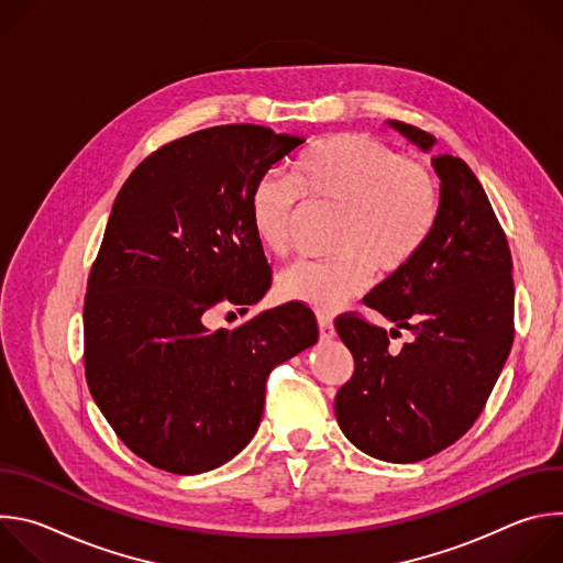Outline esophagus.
Wrapping results in <instances>:
<instances>
[{
  "label": "esophagus",
  "instance_id": "obj_1",
  "mask_svg": "<svg viewBox=\"0 0 563 563\" xmlns=\"http://www.w3.org/2000/svg\"><path fill=\"white\" fill-rule=\"evenodd\" d=\"M318 334H320V341H330L334 339V323L332 318L325 316V313H318Z\"/></svg>",
  "mask_w": 563,
  "mask_h": 563
}]
</instances>
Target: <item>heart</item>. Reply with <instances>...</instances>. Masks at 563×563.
Segmentation results:
<instances>
[{
  "instance_id": "obj_1",
  "label": "heart",
  "mask_w": 563,
  "mask_h": 563,
  "mask_svg": "<svg viewBox=\"0 0 563 563\" xmlns=\"http://www.w3.org/2000/svg\"><path fill=\"white\" fill-rule=\"evenodd\" d=\"M300 198L341 209L328 261H296L278 274V294L318 311H334L372 278L396 274L419 254L439 209L430 172L363 133L313 142L291 167V180L263 176L250 194V222L261 247L283 256Z\"/></svg>"
}]
</instances>
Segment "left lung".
<instances>
[{
    "mask_svg": "<svg viewBox=\"0 0 563 563\" xmlns=\"http://www.w3.org/2000/svg\"><path fill=\"white\" fill-rule=\"evenodd\" d=\"M423 151L434 135L387 120ZM441 180L434 227L400 272L363 302L396 325L385 332L356 313L336 318L354 356V374L334 408L343 434L365 454L389 463L423 461L459 441L478 419L515 339L512 256L493 205L454 155L432 157ZM416 339L400 353L388 336Z\"/></svg>",
    "mask_w": 563,
    "mask_h": 563,
    "instance_id": "8db88e82",
    "label": "left lung"
}]
</instances>
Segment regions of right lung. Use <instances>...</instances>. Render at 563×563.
<instances>
[{"mask_svg":"<svg viewBox=\"0 0 563 563\" xmlns=\"http://www.w3.org/2000/svg\"><path fill=\"white\" fill-rule=\"evenodd\" d=\"M305 137L211 126L159 146L120 189L85 298V372L124 445L174 474L233 459L256 434L269 372L318 341L287 302L209 332L216 305L272 287L250 222L254 185ZM238 309V311H240Z\"/></svg>","mask_w":563,"mask_h":563,"instance_id":"right-lung-1","label":"right lung"}]
</instances>
